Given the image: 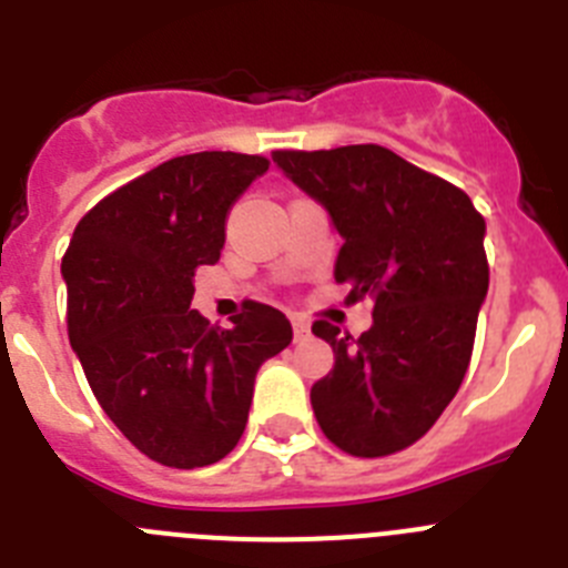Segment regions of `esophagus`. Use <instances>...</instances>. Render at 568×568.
<instances>
[{
  "instance_id": "34e87169",
  "label": "esophagus",
  "mask_w": 568,
  "mask_h": 568,
  "mask_svg": "<svg viewBox=\"0 0 568 568\" xmlns=\"http://www.w3.org/2000/svg\"><path fill=\"white\" fill-rule=\"evenodd\" d=\"M293 335H295V341L307 338V335H310L307 318H301V315H293Z\"/></svg>"
}]
</instances>
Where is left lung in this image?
Instances as JSON below:
<instances>
[{"instance_id":"8db88e82","label":"left lung","mask_w":568,"mask_h":568,"mask_svg":"<svg viewBox=\"0 0 568 568\" xmlns=\"http://www.w3.org/2000/svg\"><path fill=\"white\" fill-rule=\"evenodd\" d=\"M290 182L341 235L335 281L373 298L361 338L329 321L313 333L335 364L310 389L318 426L355 458H381L429 433L458 393L489 290L486 222L469 195L381 144L275 150Z\"/></svg>"}]
</instances>
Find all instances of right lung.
Wrapping results in <instances>:
<instances>
[{
  "instance_id": "1",
  "label": "right lung",
  "mask_w": 568,
  "mask_h": 568,
  "mask_svg": "<svg viewBox=\"0 0 568 568\" xmlns=\"http://www.w3.org/2000/svg\"><path fill=\"white\" fill-rule=\"evenodd\" d=\"M267 168L230 150L175 155L104 195L62 258L73 353L108 418L155 464L233 453L258 366L293 341L287 315L258 301L230 329L190 310L195 267L219 261L230 207Z\"/></svg>"
}]
</instances>
